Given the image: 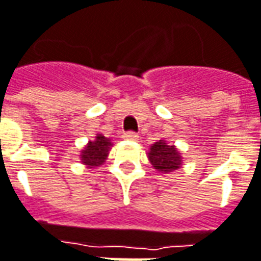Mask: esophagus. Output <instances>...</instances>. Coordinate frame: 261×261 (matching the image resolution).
<instances>
[{"mask_svg": "<svg viewBox=\"0 0 261 261\" xmlns=\"http://www.w3.org/2000/svg\"><path fill=\"white\" fill-rule=\"evenodd\" d=\"M122 139H125V140H137L139 136L136 133H133V131H128V133H124Z\"/></svg>", "mask_w": 261, "mask_h": 261, "instance_id": "esophagus-1", "label": "esophagus"}]
</instances>
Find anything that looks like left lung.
<instances>
[{"instance_id":"8db88e82","label":"left lung","mask_w":261,"mask_h":261,"mask_svg":"<svg viewBox=\"0 0 261 261\" xmlns=\"http://www.w3.org/2000/svg\"><path fill=\"white\" fill-rule=\"evenodd\" d=\"M147 158L152 167L161 173V174H170L181 168L183 165V156L181 152L174 145L167 143V140H158L149 147Z\"/></svg>"}]
</instances>
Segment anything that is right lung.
Listing matches in <instances>:
<instances>
[{"label": "right lung", "instance_id": "1", "mask_svg": "<svg viewBox=\"0 0 261 261\" xmlns=\"http://www.w3.org/2000/svg\"><path fill=\"white\" fill-rule=\"evenodd\" d=\"M114 143L111 139L105 137L103 134H96L94 140H90L87 145L81 149L80 160L87 168H97L103 165L109 156V150L112 149Z\"/></svg>", "mask_w": 261, "mask_h": 261}]
</instances>
